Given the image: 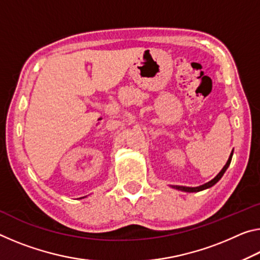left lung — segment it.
<instances>
[{"instance_id":"left-lung-1","label":"left lung","mask_w":260,"mask_h":260,"mask_svg":"<svg viewBox=\"0 0 260 260\" xmlns=\"http://www.w3.org/2000/svg\"><path fill=\"white\" fill-rule=\"evenodd\" d=\"M232 156H233V152L231 153L230 158H228V160L226 162V165L223 166V169L220 171L219 174L215 177L213 180H211L210 182L203 184V186H200V187H195V188H190V187H182V186H174L175 189H179V190H182V191H187V192H195V191H201V190H204V189H208L210 187H212L213 184L217 183L220 179H221V177L223 175V173L226 172V170L228 169V166H230L231 164V160H232Z\"/></svg>"}]
</instances>
